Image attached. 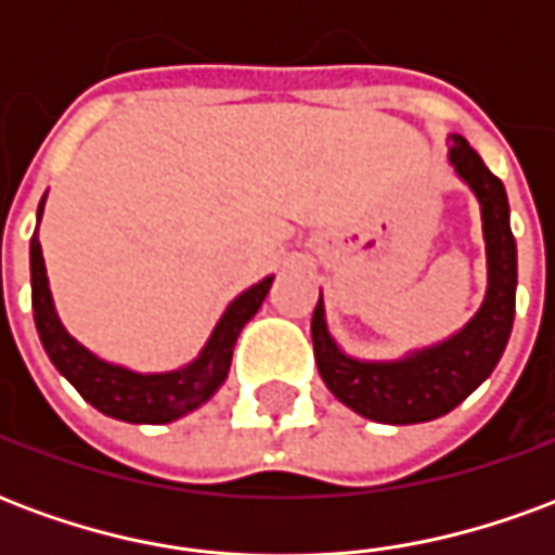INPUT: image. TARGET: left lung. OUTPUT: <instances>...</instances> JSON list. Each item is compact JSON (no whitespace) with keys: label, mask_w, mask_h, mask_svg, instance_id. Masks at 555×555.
I'll use <instances>...</instances> for the list:
<instances>
[{"label":"left lung","mask_w":555,"mask_h":555,"mask_svg":"<svg viewBox=\"0 0 555 555\" xmlns=\"http://www.w3.org/2000/svg\"><path fill=\"white\" fill-rule=\"evenodd\" d=\"M449 166L476 195L485 241V300L452 336L413 348L396 360H362L338 345L326 321L324 294L312 312V345L326 389L362 418L416 425L446 416L496 369L514 326L517 243L505 186L464 137L452 133Z\"/></svg>","instance_id":"1"}]
</instances>
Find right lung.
<instances>
[{"instance_id": "obj_1", "label": "right lung", "mask_w": 555, "mask_h": 555, "mask_svg": "<svg viewBox=\"0 0 555 555\" xmlns=\"http://www.w3.org/2000/svg\"><path fill=\"white\" fill-rule=\"evenodd\" d=\"M43 202L38 205V222L43 217ZM29 270H31V312L35 326L47 350V357L55 365V372L77 389L79 396L98 408L103 416L133 422V425H166L175 418L198 410L205 401L217 396V389L225 384L231 369V353L237 345L241 330L261 309L267 291L273 285V276L255 282L253 288L237 294L219 314L217 326L198 350V357L183 362L169 372H137L121 362L103 360L101 353L89 350L82 341L70 336L55 312L53 291L43 267L41 241L38 229L29 243Z\"/></svg>"}]
</instances>
